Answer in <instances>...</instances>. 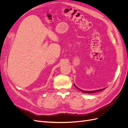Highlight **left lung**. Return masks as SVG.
Here are the masks:
<instances>
[{
	"mask_svg": "<svg viewBox=\"0 0 128 128\" xmlns=\"http://www.w3.org/2000/svg\"><path fill=\"white\" fill-rule=\"evenodd\" d=\"M74 86L77 88L79 90L81 91L82 92H84V93H86V94H92V93H94V92H99V91H102V90H104L105 89V88H102V89H100V90H94V91H84V90H80V88H79L78 87L76 86V85L74 84Z\"/></svg>",
	"mask_w": 128,
	"mask_h": 128,
	"instance_id": "obj_1",
	"label": "left lung"
}]
</instances>
